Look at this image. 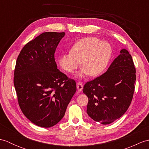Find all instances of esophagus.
I'll list each match as a JSON object with an SVG mask.
<instances>
[{"label":"esophagus","mask_w":149,"mask_h":149,"mask_svg":"<svg viewBox=\"0 0 149 149\" xmlns=\"http://www.w3.org/2000/svg\"><path fill=\"white\" fill-rule=\"evenodd\" d=\"M77 88L79 91H82V90H83V83H82V82H81V81L77 82Z\"/></svg>","instance_id":"1"}]
</instances>
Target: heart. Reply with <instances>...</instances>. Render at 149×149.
I'll use <instances>...</instances> for the list:
<instances>
[{"label": "heart", "mask_w": 149, "mask_h": 149, "mask_svg": "<svg viewBox=\"0 0 149 149\" xmlns=\"http://www.w3.org/2000/svg\"><path fill=\"white\" fill-rule=\"evenodd\" d=\"M111 55L112 48L109 43L96 37H87L75 43L70 52L60 56L58 63L63 70L68 73L74 72L81 64L83 67L79 77L88 74L95 77L105 70Z\"/></svg>", "instance_id": "heart-1"}]
</instances>
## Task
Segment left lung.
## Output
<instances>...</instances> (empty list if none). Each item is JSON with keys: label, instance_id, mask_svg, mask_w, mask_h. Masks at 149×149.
<instances>
[{"label": "left lung", "instance_id": "obj_1", "mask_svg": "<svg viewBox=\"0 0 149 149\" xmlns=\"http://www.w3.org/2000/svg\"><path fill=\"white\" fill-rule=\"evenodd\" d=\"M135 81L132 56L122 49L105 73L84 84L83 91L88 98V116L104 125L120 118L131 103Z\"/></svg>", "mask_w": 149, "mask_h": 149}]
</instances>
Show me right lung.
I'll return each instance as SVG.
<instances>
[{
    "label": "right lung",
    "mask_w": 149,
    "mask_h": 149,
    "mask_svg": "<svg viewBox=\"0 0 149 149\" xmlns=\"http://www.w3.org/2000/svg\"><path fill=\"white\" fill-rule=\"evenodd\" d=\"M65 33L45 32L22 49L14 85L22 113L34 124L50 127L64 116L76 83L58 69L54 53Z\"/></svg>",
    "instance_id": "add662e5"
}]
</instances>
